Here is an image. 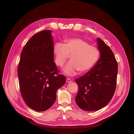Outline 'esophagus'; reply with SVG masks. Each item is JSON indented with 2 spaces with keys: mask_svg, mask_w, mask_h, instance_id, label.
<instances>
[{
  "mask_svg": "<svg viewBox=\"0 0 134 134\" xmlns=\"http://www.w3.org/2000/svg\"><path fill=\"white\" fill-rule=\"evenodd\" d=\"M72 82V80H71L70 79H67L66 80V82L68 83H71Z\"/></svg>",
  "mask_w": 134,
  "mask_h": 134,
  "instance_id": "obj_1",
  "label": "esophagus"
}]
</instances>
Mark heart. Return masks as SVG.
<instances>
[{
	"mask_svg": "<svg viewBox=\"0 0 134 134\" xmlns=\"http://www.w3.org/2000/svg\"><path fill=\"white\" fill-rule=\"evenodd\" d=\"M64 44L60 42L54 43L52 52L56 65L62 67L69 56L70 60L63 69V72L68 76H74L79 71L87 72L97 62L100 55L98 48L80 38L66 39Z\"/></svg>",
	"mask_w": 134,
	"mask_h": 134,
	"instance_id": "1",
	"label": "heart"
}]
</instances>
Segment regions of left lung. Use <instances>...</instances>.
Here are the masks:
<instances>
[{"mask_svg": "<svg viewBox=\"0 0 134 134\" xmlns=\"http://www.w3.org/2000/svg\"><path fill=\"white\" fill-rule=\"evenodd\" d=\"M100 58L87 72L75 80L79 85L76 104L82 110L93 111L107 105L115 92L118 65L113 53L100 38H97Z\"/></svg>", "mask_w": 134, "mask_h": 134, "instance_id": "1", "label": "left lung"}]
</instances>
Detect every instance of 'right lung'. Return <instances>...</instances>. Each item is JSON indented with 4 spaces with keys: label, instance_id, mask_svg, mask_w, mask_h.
I'll list each match as a JSON object with an SVG mask.
<instances>
[{
    "label": "right lung",
    "instance_id": "1",
    "mask_svg": "<svg viewBox=\"0 0 134 134\" xmlns=\"http://www.w3.org/2000/svg\"><path fill=\"white\" fill-rule=\"evenodd\" d=\"M51 30L34 34L26 43L18 66L20 91L25 103L40 112L49 109L56 99V92L66 83L58 74L54 62V44Z\"/></svg>",
    "mask_w": 134,
    "mask_h": 134
}]
</instances>
